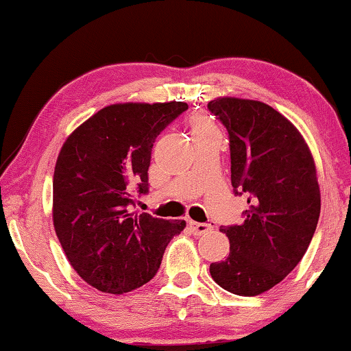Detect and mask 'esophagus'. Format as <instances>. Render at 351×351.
Wrapping results in <instances>:
<instances>
[{
	"label": "esophagus",
	"instance_id": "1",
	"mask_svg": "<svg viewBox=\"0 0 351 351\" xmlns=\"http://www.w3.org/2000/svg\"><path fill=\"white\" fill-rule=\"evenodd\" d=\"M189 226L195 235H205L208 234L210 230H213V226L208 223H195V221H191Z\"/></svg>",
	"mask_w": 351,
	"mask_h": 351
}]
</instances>
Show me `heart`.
<instances>
[{
	"label": "heart",
	"mask_w": 351,
	"mask_h": 351,
	"mask_svg": "<svg viewBox=\"0 0 351 351\" xmlns=\"http://www.w3.org/2000/svg\"><path fill=\"white\" fill-rule=\"evenodd\" d=\"M208 130H213V127H211L210 121L206 119L204 114H195L192 117V133L208 132Z\"/></svg>",
	"instance_id": "obj_1"
}]
</instances>
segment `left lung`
<instances>
[{"label": "left lung", "mask_w": 351, "mask_h": 351, "mask_svg": "<svg viewBox=\"0 0 351 351\" xmlns=\"http://www.w3.org/2000/svg\"><path fill=\"white\" fill-rule=\"evenodd\" d=\"M208 110L229 136L234 194L250 205L240 226H221L230 253L210 274L229 293L258 295L278 285L312 241L322 208L315 162L298 128L263 101L226 97Z\"/></svg>", "instance_id": "8db88e82"}]
</instances>
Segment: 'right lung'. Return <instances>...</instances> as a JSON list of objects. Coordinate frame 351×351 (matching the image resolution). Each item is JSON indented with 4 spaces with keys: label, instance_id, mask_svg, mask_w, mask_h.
<instances>
[{
    "label": "right lung",
    "instance_id": "add662e5",
    "mask_svg": "<svg viewBox=\"0 0 351 351\" xmlns=\"http://www.w3.org/2000/svg\"><path fill=\"white\" fill-rule=\"evenodd\" d=\"M187 110L182 101L103 108L68 136L53 173V227L79 276L122 294L157 274L184 221L133 215L149 192L156 138Z\"/></svg>",
    "mask_w": 351,
    "mask_h": 351
}]
</instances>
